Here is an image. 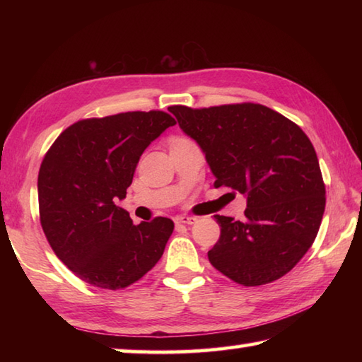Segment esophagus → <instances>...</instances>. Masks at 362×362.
Segmentation results:
<instances>
[{
	"mask_svg": "<svg viewBox=\"0 0 362 362\" xmlns=\"http://www.w3.org/2000/svg\"><path fill=\"white\" fill-rule=\"evenodd\" d=\"M175 224H185V226H193L197 222L196 216H177L174 219Z\"/></svg>",
	"mask_w": 362,
	"mask_h": 362,
	"instance_id": "esophagus-1",
	"label": "esophagus"
}]
</instances>
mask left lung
I'll list each match as a JSON object with an SVG mask.
<instances>
[{
    "mask_svg": "<svg viewBox=\"0 0 362 362\" xmlns=\"http://www.w3.org/2000/svg\"><path fill=\"white\" fill-rule=\"evenodd\" d=\"M168 110L205 152L214 188L247 196L244 222L214 216L221 236L209 252L213 267L243 286L281 279L313 245L325 211V183L310 138L261 104Z\"/></svg>",
    "mask_w": 362,
    "mask_h": 362,
    "instance_id": "8db88e82",
    "label": "left lung"
}]
</instances>
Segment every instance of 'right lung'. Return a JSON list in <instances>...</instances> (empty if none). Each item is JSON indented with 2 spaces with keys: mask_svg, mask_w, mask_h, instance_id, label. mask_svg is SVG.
<instances>
[{
  "mask_svg": "<svg viewBox=\"0 0 362 362\" xmlns=\"http://www.w3.org/2000/svg\"><path fill=\"white\" fill-rule=\"evenodd\" d=\"M175 119L163 110L124 112L74 122L45 153L38 171L40 224L57 258L81 280L124 289L157 264L174 222L135 226L126 197L141 153Z\"/></svg>",
  "mask_w": 362,
  "mask_h": 362,
  "instance_id": "obj_1",
  "label": "right lung"
}]
</instances>
